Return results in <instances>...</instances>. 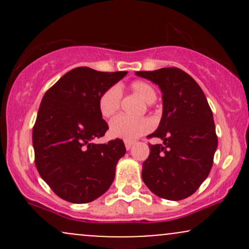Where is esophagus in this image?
I'll return each instance as SVG.
<instances>
[{
	"label": "esophagus",
	"mask_w": 249,
	"mask_h": 249,
	"mask_svg": "<svg viewBox=\"0 0 249 249\" xmlns=\"http://www.w3.org/2000/svg\"><path fill=\"white\" fill-rule=\"evenodd\" d=\"M132 145H133V142L125 141V147H126V150H130V148L132 147Z\"/></svg>",
	"instance_id": "esophagus-1"
}]
</instances>
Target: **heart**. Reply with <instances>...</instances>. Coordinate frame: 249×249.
Returning <instances> with one entry per match:
<instances>
[{"label": "heart", "mask_w": 249, "mask_h": 249, "mask_svg": "<svg viewBox=\"0 0 249 249\" xmlns=\"http://www.w3.org/2000/svg\"><path fill=\"white\" fill-rule=\"evenodd\" d=\"M131 90L141 96L145 102L151 104L156 101V90L150 83L145 81H134L131 83ZM122 101V91L116 85L110 87L99 96L98 110L104 118H110L118 111ZM153 126L148 118H130L121 115L110 122V133L115 138L124 141H134L145 134Z\"/></svg>", "instance_id": "b5f03b06"}]
</instances>
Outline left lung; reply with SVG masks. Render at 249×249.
Returning a JSON list of instances; mask_svg holds the SVG:
<instances>
[{
    "label": "left lung",
    "mask_w": 249,
    "mask_h": 249,
    "mask_svg": "<svg viewBox=\"0 0 249 249\" xmlns=\"http://www.w3.org/2000/svg\"><path fill=\"white\" fill-rule=\"evenodd\" d=\"M136 75L156 83L162 93L161 121L148 136L162 142L148 145L142 181L160 198L176 201L187 198L208 177L218 147L206 96L198 83L178 68L137 71Z\"/></svg>",
    "instance_id": "1"
}]
</instances>
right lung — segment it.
I'll list each match as a JSON object with an SVG mask.
<instances>
[{"label":"right lung","instance_id":"1","mask_svg":"<svg viewBox=\"0 0 249 249\" xmlns=\"http://www.w3.org/2000/svg\"><path fill=\"white\" fill-rule=\"evenodd\" d=\"M87 67L70 70L43 96L33 128L35 164L59 198L85 204L99 198L115 179L126 152L122 139L95 144L108 128L98 110L99 96L126 75Z\"/></svg>","mask_w":249,"mask_h":249}]
</instances>
